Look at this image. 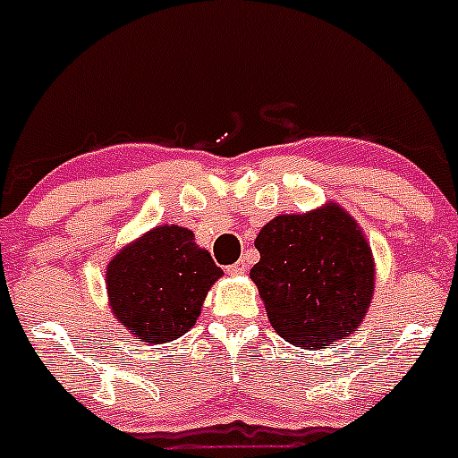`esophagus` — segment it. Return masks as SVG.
<instances>
[{"mask_svg": "<svg viewBox=\"0 0 458 458\" xmlns=\"http://www.w3.org/2000/svg\"><path fill=\"white\" fill-rule=\"evenodd\" d=\"M225 272H228V275H243V272H246V261H237V263H233V266H228L225 267Z\"/></svg>", "mask_w": 458, "mask_h": 458, "instance_id": "1", "label": "esophagus"}]
</instances>
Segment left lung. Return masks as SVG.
<instances>
[{"instance_id":"8db88e82","label":"left lung","mask_w":458,"mask_h":458,"mask_svg":"<svg viewBox=\"0 0 458 458\" xmlns=\"http://www.w3.org/2000/svg\"><path fill=\"white\" fill-rule=\"evenodd\" d=\"M255 248L261 259L250 279L267 321L288 344L321 350L361 326L377 267L366 234L339 203L276 215Z\"/></svg>"}]
</instances>
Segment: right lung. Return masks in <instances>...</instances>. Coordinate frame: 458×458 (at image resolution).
<instances>
[{
	"label": "right lung",
	"instance_id": "right-lung-1",
	"mask_svg": "<svg viewBox=\"0 0 458 458\" xmlns=\"http://www.w3.org/2000/svg\"><path fill=\"white\" fill-rule=\"evenodd\" d=\"M224 275L192 230L155 225L123 246L106 267L114 318L146 345L186 335L201 315L212 284Z\"/></svg>",
	"mask_w": 458,
	"mask_h": 458
}]
</instances>
